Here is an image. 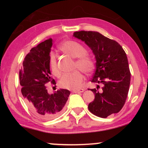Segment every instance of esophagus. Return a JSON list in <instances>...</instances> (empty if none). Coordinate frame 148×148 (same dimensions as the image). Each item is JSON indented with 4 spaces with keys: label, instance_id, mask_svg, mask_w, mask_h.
<instances>
[{
    "label": "esophagus",
    "instance_id": "34e87169",
    "mask_svg": "<svg viewBox=\"0 0 148 148\" xmlns=\"http://www.w3.org/2000/svg\"><path fill=\"white\" fill-rule=\"evenodd\" d=\"M84 91V89H76V90H73L72 92L74 93H79V92H83Z\"/></svg>",
    "mask_w": 148,
    "mask_h": 148
}]
</instances>
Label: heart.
Here are the masks:
<instances>
[{
    "label": "heart",
    "mask_w": 148,
    "mask_h": 148,
    "mask_svg": "<svg viewBox=\"0 0 148 148\" xmlns=\"http://www.w3.org/2000/svg\"><path fill=\"white\" fill-rule=\"evenodd\" d=\"M61 51L69 55V56L76 58L74 66L78 67L85 73L92 72L94 67V63L90 57L86 55V49L78 42L74 41H66L62 43L59 47ZM50 68L53 74L59 76L60 72L57 65V62L54 55L50 56ZM84 76L79 69L72 72L64 73L61 77L60 85L61 87L67 89L79 88L84 81Z\"/></svg>",
    "instance_id": "obj_1"
}]
</instances>
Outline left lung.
<instances>
[{
    "mask_svg": "<svg viewBox=\"0 0 148 148\" xmlns=\"http://www.w3.org/2000/svg\"><path fill=\"white\" fill-rule=\"evenodd\" d=\"M73 36L84 42L96 60V69L92 82L103 84L100 91L91 89L95 99L88 104L92 114L102 118L122 109L129 92L131 74L126 53L117 42L99 32H75Z\"/></svg>",
    "mask_w": 148,
    "mask_h": 148,
    "instance_id": "1",
    "label": "left lung"
}]
</instances>
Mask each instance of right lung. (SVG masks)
<instances>
[{"mask_svg": "<svg viewBox=\"0 0 148 148\" xmlns=\"http://www.w3.org/2000/svg\"><path fill=\"white\" fill-rule=\"evenodd\" d=\"M53 40L49 38L31 49L25 57L19 71L21 93L25 102L37 118L50 120L59 116L70 95L67 89H60L49 94L47 83L55 84L51 77L50 52Z\"/></svg>", "mask_w": 148, "mask_h": 148, "instance_id": "right-lung-1", "label": "right lung"}]
</instances>
